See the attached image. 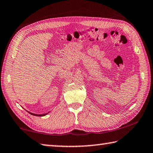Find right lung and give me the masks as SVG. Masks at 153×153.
<instances>
[{
    "instance_id": "1",
    "label": "right lung",
    "mask_w": 153,
    "mask_h": 153,
    "mask_svg": "<svg viewBox=\"0 0 153 153\" xmlns=\"http://www.w3.org/2000/svg\"><path fill=\"white\" fill-rule=\"evenodd\" d=\"M28 113H29L30 114H31V115H35V116H40V117H41V116H45V115H46V114H47V113H46V114H42V115H38V114L32 113H30V112H28Z\"/></svg>"
}]
</instances>
